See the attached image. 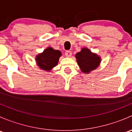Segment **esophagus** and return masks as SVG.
Instances as JSON below:
<instances>
[{"label": "esophagus", "instance_id": "esophagus-1", "mask_svg": "<svg viewBox=\"0 0 132 132\" xmlns=\"http://www.w3.org/2000/svg\"><path fill=\"white\" fill-rule=\"evenodd\" d=\"M71 55H72V53H71V51L68 50V51H66L65 52V55H66V57H70L71 56Z\"/></svg>", "mask_w": 132, "mask_h": 132}]
</instances>
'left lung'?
<instances>
[{
	"label": "left lung",
	"mask_w": 132,
	"mask_h": 132,
	"mask_svg": "<svg viewBox=\"0 0 132 132\" xmlns=\"http://www.w3.org/2000/svg\"><path fill=\"white\" fill-rule=\"evenodd\" d=\"M75 57L82 72L87 74L96 70L102 61L100 56L85 47L82 48L80 52L75 54Z\"/></svg>",
	"instance_id": "obj_1"
}]
</instances>
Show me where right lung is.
<instances>
[{
  "instance_id": "right-lung-1",
  "label": "right lung",
  "mask_w": 132,
  "mask_h": 132,
  "mask_svg": "<svg viewBox=\"0 0 132 132\" xmlns=\"http://www.w3.org/2000/svg\"><path fill=\"white\" fill-rule=\"evenodd\" d=\"M62 53L58 50H54L52 47L46 48L42 53L36 56V62L39 68L45 71H51L59 62Z\"/></svg>"
}]
</instances>
